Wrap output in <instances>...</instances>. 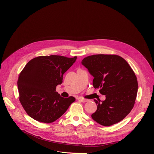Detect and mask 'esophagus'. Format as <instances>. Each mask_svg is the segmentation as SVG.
<instances>
[{"label":"esophagus","mask_w":154,"mask_h":154,"mask_svg":"<svg viewBox=\"0 0 154 154\" xmlns=\"http://www.w3.org/2000/svg\"><path fill=\"white\" fill-rule=\"evenodd\" d=\"M78 100H79V101L82 102H88V100L85 99H83V98H79V99H78Z\"/></svg>","instance_id":"obj_1"}]
</instances>
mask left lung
Here are the masks:
<instances>
[{
  "instance_id": "1",
  "label": "left lung",
  "mask_w": 154,
  "mask_h": 154,
  "mask_svg": "<svg viewBox=\"0 0 154 154\" xmlns=\"http://www.w3.org/2000/svg\"><path fill=\"white\" fill-rule=\"evenodd\" d=\"M82 63L94 77V88L106 97L101 102L94 99L97 108L92 118L103 126L121 121L132 109L137 96L138 81L133 69L117 55L88 56Z\"/></svg>"
}]
</instances>
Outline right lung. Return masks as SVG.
I'll return each mask as SVG.
<instances>
[{"label": "right lung", "mask_w": 154, "mask_h": 154, "mask_svg": "<svg viewBox=\"0 0 154 154\" xmlns=\"http://www.w3.org/2000/svg\"><path fill=\"white\" fill-rule=\"evenodd\" d=\"M77 57L39 56L29 61L17 80L19 100L27 115L35 120L51 123L60 118L75 100L64 98L56 91L63 75L75 62Z\"/></svg>", "instance_id": "add662e5"}]
</instances>
